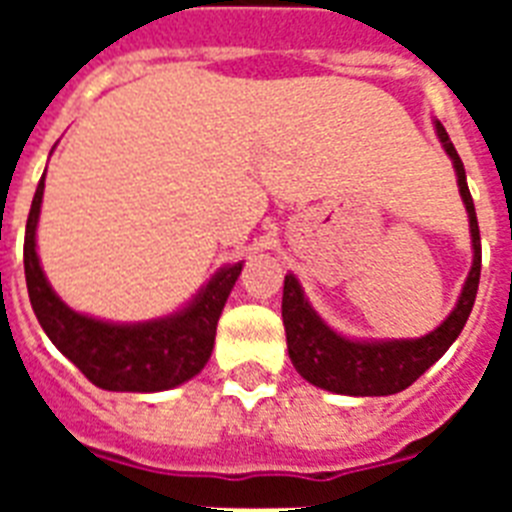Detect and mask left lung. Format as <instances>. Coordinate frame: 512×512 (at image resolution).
Instances as JSON below:
<instances>
[{"label": "left lung", "mask_w": 512, "mask_h": 512, "mask_svg": "<svg viewBox=\"0 0 512 512\" xmlns=\"http://www.w3.org/2000/svg\"><path fill=\"white\" fill-rule=\"evenodd\" d=\"M436 138L446 156L452 159L457 188H460L462 204L468 212L470 223V247H473V263H470L468 279L462 284V292L454 303L452 313L438 324L433 332L409 340H374V337H348L332 329L305 297V289L295 273L284 276V300H281V319L287 332V348L292 364L303 380L329 393L340 396H393L409 388L420 374H425L452 342L460 337L465 321H468L473 303H476L478 279H481V233H478V217L470 196L465 167L446 135L444 124L433 122Z\"/></svg>", "instance_id": "1"}]
</instances>
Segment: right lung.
Instances as JSON below:
<instances>
[{"mask_svg":"<svg viewBox=\"0 0 512 512\" xmlns=\"http://www.w3.org/2000/svg\"><path fill=\"white\" fill-rule=\"evenodd\" d=\"M44 175L36 185L23 244L28 300L52 345L103 390L159 393L193 380L215 348V332L225 300L239 279L241 263H228L177 311L148 321H108L74 311L44 276L36 252L42 215Z\"/></svg>","mask_w":512,"mask_h":512,"instance_id":"add662e5","label":"right lung"}]
</instances>
